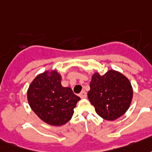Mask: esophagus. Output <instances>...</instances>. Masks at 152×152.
Listing matches in <instances>:
<instances>
[{
    "instance_id": "obj_1",
    "label": "esophagus",
    "mask_w": 152,
    "mask_h": 152,
    "mask_svg": "<svg viewBox=\"0 0 152 152\" xmlns=\"http://www.w3.org/2000/svg\"><path fill=\"white\" fill-rule=\"evenodd\" d=\"M79 96H80V98H86V97H87V92H86L85 91H83L79 94Z\"/></svg>"
}]
</instances>
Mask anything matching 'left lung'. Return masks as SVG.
I'll list each match as a JSON object with an SVG mask.
<instances>
[{
	"label": "left lung",
	"instance_id": "8db88e82",
	"mask_svg": "<svg viewBox=\"0 0 152 152\" xmlns=\"http://www.w3.org/2000/svg\"><path fill=\"white\" fill-rule=\"evenodd\" d=\"M87 96L96 113L105 120L114 121L128 110L133 98L129 79L113 69L104 75L95 73L90 83Z\"/></svg>",
	"mask_w": 152,
	"mask_h": 152
}]
</instances>
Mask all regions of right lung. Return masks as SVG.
Segmentation results:
<instances>
[{
  "instance_id": "obj_1",
  "label": "right lung",
  "mask_w": 152,
  "mask_h": 152,
  "mask_svg": "<svg viewBox=\"0 0 152 152\" xmlns=\"http://www.w3.org/2000/svg\"><path fill=\"white\" fill-rule=\"evenodd\" d=\"M61 76L56 70L37 75L27 90L30 107L48 125L61 126L71 119L74 108L80 98L70 87L61 83Z\"/></svg>"
}]
</instances>
